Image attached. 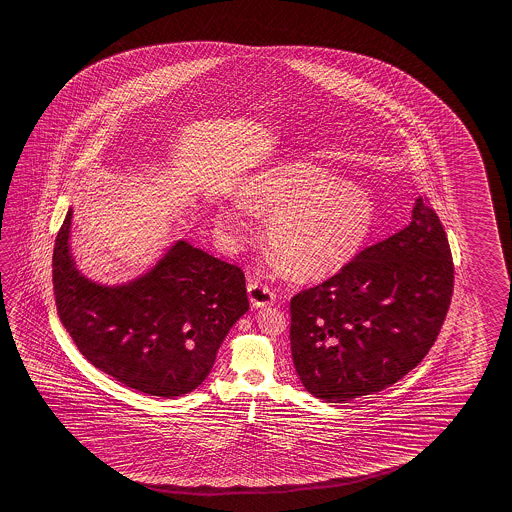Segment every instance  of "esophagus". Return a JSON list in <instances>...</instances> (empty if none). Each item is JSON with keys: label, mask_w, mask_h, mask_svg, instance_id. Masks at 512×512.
<instances>
[{"label": "esophagus", "mask_w": 512, "mask_h": 512, "mask_svg": "<svg viewBox=\"0 0 512 512\" xmlns=\"http://www.w3.org/2000/svg\"><path fill=\"white\" fill-rule=\"evenodd\" d=\"M248 297H250L253 308H266L275 302V293L261 282H250L248 284Z\"/></svg>", "instance_id": "34e87169"}]
</instances>
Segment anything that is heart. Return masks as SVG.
<instances>
[{
  "label": "heart",
  "mask_w": 512,
  "mask_h": 512,
  "mask_svg": "<svg viewBox=\"0 0 512 512\" xmlns=\"http://www.w3.org/2000/svg\"><path fill=\"white\" fill-rule=\"evenodd\" d=\"M237 201L268 221L266 242L280 270L291 279L331 277L348 264L373 228L375 206L357 184L344 183L319 164L288 161L246 179ZM217 224L239 235L242 222L219 210Z\"/></svg>",
  "instance_id": "heart-1"
}]
</instances>
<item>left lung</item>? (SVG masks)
<instances>
[{
    "label": "left lung",
    "mask_w": 512,
    "mask_h": 512,
    "mask_svg": "<svg viewBox=\"0 0 512 512\" xmlns=\"http://www.w3.org/2000/svg\"><path fill=\"white\" fill-rule=\"evenodd\" d=\"M453 280L444 226L418 197L404 230L291 299V357L302 386L326 402L393 386L433 348Z\"/></svg>",
    "instance_id": "obj_1"
}]
</instances>
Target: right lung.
I'll return each mask as SVG.
<instances>
[{
	"mask_svg": "<svg viewBox=\"0 0 512 512\" xmlns=\"http://www.w3.org/2000/svg\"><path fill=\"white\" fill-rule=\"evenodd\" d=\"M72 206L52 257L59 319L79 353L145 395L177 398L210 375L222 340L250 309L242 271L174 241L134 279L105 284L79 270Z\"/></svg>",
	"mask_w": 512,
	"mask_h": 512,
	"instance_id": "1",
	"label": "right lung"
}]
</instances>
